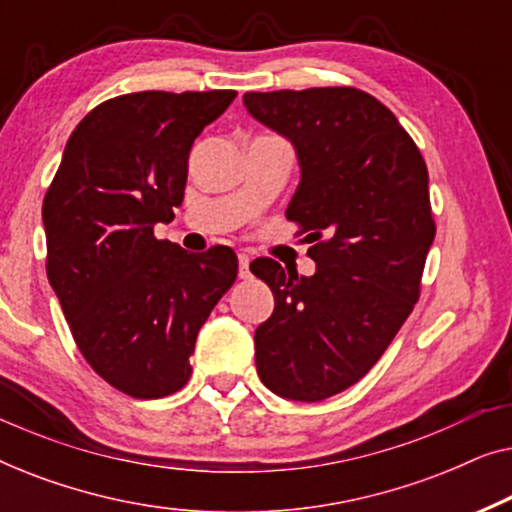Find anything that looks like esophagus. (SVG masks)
Segmentation results:
<instances>
[{"label": "esophagus", "instance_id": "obj_1", "mask_svg": "<svg viewBox=\"0 0 512 512\" xmlns=\"http://www.w3.org/2000/svg\"><path fill=\"white\" fill-rule=\"evenodd\" d=\"M237 261H240V279H249L251 277V272H249L251 256L249 254H240V256H237Z\"/></svg>", "mask_w": 512, "mask_h": 512}]
</instances>
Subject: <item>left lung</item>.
I'll use <instances>...</instances> for the list:
<instances>
[{
    "label": "left lung",
    "mask_w": 512,
    "mask_h": 512,
    "mask_svg": "<svg viewBox=\"0 0 512 512\" xmlns=\"http://www.w3.org/2000/svg\"><path fill=\"white\" fill-rule=\"evenodd\" d=\"M242 102L296 151L286 219L317 242L310 277L270 258L251 268L275 293L254 335L256 370L277 396L317 403L359 382L417 303L436 237L429 172L396 116L363 90L244 93Z\"/></svg>",
    "instance_id": "1"
}]
</instances>
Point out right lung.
I'll list each match as a JSON object with an SVG mask.
<instances>
[{"label": "right lung", "instance_id": "right-lung-1", "mask_svg": "<svg viewBox=\"0 0 512 512\" xmlns=\"http://www.w3.org/2000/svg\"><path fill=\"white\" fill-rule=\"evenodd\" d=\"M235 90H144L95 107L67 139L44 198L46 272L81 354L111 387H184L202 324L237 277L228 247L156 240L184 202L188 153Z\"/></svg>", "mask_w": 512, "mask_h": 512}]
</instances>
